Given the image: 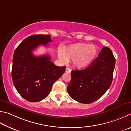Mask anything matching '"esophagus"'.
Here are the masks:
<instances>
[{"instance_id": "esophagus-1", "label": "esophagus", "mask_w": 131, "mask_h": 131, "mask_svg": "<svg viewBox=\"0 0 131 131\" xmlns=\"http://www.w3.org/2000/svg\"><path fill=\"white\" fill-rule=\"evenodd\" d=\"M66 72H67V73H70L71 72V70L69 68L67 67V68H66Z\"/></svg>"}]
</instances>
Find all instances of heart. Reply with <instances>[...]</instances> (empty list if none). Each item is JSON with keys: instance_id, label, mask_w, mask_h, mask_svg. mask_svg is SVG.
Returning <instances> with one entry per match:
<instances>
[{"instance_id": "heart-1", "label": "heart", "mask_w": 131, "mask_h": 131, "mask_svg": "<svg viewBox=\"0 0 131 131\" xmlns=\"http://www.w3.org/2000/svg\"><path fill=\"white\" fill-rule=\"evenodd\" d=\"M94 45L77 43L71 45L60 53L59 57L64 61L73 60V65L77 68H83L90 65L97 55Z\"/></svg>"}]
</instances>
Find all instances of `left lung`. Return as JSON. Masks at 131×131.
Segmentation results:
<instances>
[{"label": "left lung", "instance_id": "left-lung-1", "mask_svg": "<svg viewBox=\"0 0 131 131\" xmlns=\"http://www.w3.org/2000/svg\"><path fill=\"white\" fill-rule=\"evenodd\" d=\"M116 59L112 50L103 47L98 57L88 67L71 72L68 93L80 103L90 104L99 99L111 86Z\"/></svg>", "mask_w": 131, "mask_h": 131}]
</instances>
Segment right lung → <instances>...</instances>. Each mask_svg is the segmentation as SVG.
Masks as SVG:
<instances>
[{
  "mask_svg": "<svg viewBox=\"0 0 131 131\" xmlns=\"http://www.w3.org/2000/svg\"><path fill=\"white\" fill-rule=\"evenodd\" d=\"M48 42H52L49 35H32L23 40L14 53L13 83L19 94L29 102L40 101L47 97L53 84L65 72L66 66L54 65L49 56L33 54L39 45H48Z\"/></svg>",
  "mask_w": 131,
  "mask_h": 131,
  "instance_id": "obj_1",
  "label": "right lung"
}]
</instances>
